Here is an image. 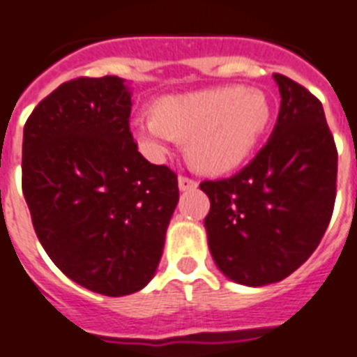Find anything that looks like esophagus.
<instances>
[{"instance_id":"obj_1","label":"esophagus","mask_w":357,"mask_h":357,"mask_svg":"<svg viewBox=\"0 0 357 357\" xmlns=\"http://www.w3.org/2000/svg\"><path fill=\"white\" fill-rule=\"evenodd\" d=\"M178 185L179 190H192V188L197 187V181L192 178H188V176H179Z\"/></svg>"}]
</instances>
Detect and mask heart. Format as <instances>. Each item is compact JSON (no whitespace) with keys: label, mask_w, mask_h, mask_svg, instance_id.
Returning <instances> with one entry per match:
<instances>
[{"label":"heart","mask_w":357,"mask_h":357,"mask_svg":"<svg viewBox=\"0 0 357 357\" xmlns=\"http://www.w3.org/2000/svg\"><path fill=\"white\" fill-rule=\"evenodd\" d=\"M271 118V101L259 89L218 86L161 98L154 116L132 119V132L154 160H161L176 139H187V155L196 169L223 174L252 154Z\"/></svg>","instance_id":"1"}]
</instances>
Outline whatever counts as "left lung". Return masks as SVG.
<instances>
[{"instance_id":"left-lung-1","label":"left lung","mask_w":357,"mask_h":357,"mask_svg":"<svg viewBox=\"0 0 357 357\" xmlns=\"http://www.w3.org/2000/svg\"><path fill=\"white\" fill-rule=\"evenodd\" d=\"M281 107L271 137L250 163L227 179L199 185L215 265L239 285L285 280L307 261L331 223L337 151L321 101L274 74Z\"/></svg>"}]
</instances>
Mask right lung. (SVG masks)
<instances>
[{
	"instance_id": "right-lung-1",
	"label": "right lung",
	"mask_w": 357,
	"mask_h": 357,
	"mask_svg": "<svg viewBox=\"0 0 357 357\" xmlns=\"http://www.w3.org/2000/svg\"><path fill=\"white\" fill-rule=\"evenodd\" d=\"M118 76L50 92L23 128L21 187L45 252L63 274L118 298L154 278L178 205V176L137 152Z\"/></svg>"
}]
</instances>
